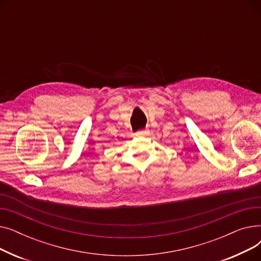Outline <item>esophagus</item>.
<instances>
[{
	"label": "esophagus",
	"mask_w": 261,
	"mask_h": 261,
	"mask_svg": "<svg viewBox=\"0 0 261 261\" xmlns=\"http://www.w3.org/2000/svg\"><path fill=\"white\" fill-rule=\"evenodd\" d=\"M149 133V131L147 130V129H142V130H139L138 132L135 133V135L136 136H145V135H147Z\"/></svg>",
	"instance_id": "1"
}]
</instances>
